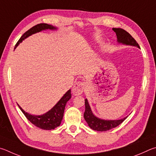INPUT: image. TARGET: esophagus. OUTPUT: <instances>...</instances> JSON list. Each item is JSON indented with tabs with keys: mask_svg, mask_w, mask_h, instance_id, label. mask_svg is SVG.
I'll return each mask as SVG.
<instances>
[{
	"mask_svg": "<svg viewBox=\"0 0 156 156\" xmlns=\"http://www.w3.org/2000/svg\"><path fill=\"white\" fill-rule=\"evenodd\" d=\"M85 83L83 81H78L74 84L73 88V93L75 95H80L83 93Z\"/></svg>",
	"mask_w": 156,
	"mask_h": 156,
	"instance_id": "1",
	"label": "esophagus"
}]
</instances>
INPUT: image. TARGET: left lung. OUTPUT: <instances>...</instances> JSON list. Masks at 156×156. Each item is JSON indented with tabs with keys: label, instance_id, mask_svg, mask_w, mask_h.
I'll use <instances>...</instances> for the list:
<instances>
[{
	"label": "left lung",
	"instance_id": "8db88e82",
	"mask_svg": "<svg viewBox=\"0 0 156 156\" xmlns=\"http://www.w3.org/2000/svg\"><path fill=\"white\" fill-rule=\"evenodd\" d=\"M112 30L116 33L118 43L140 48L138 44L136 42L134 38L125 30L121 28H113ZM85 112L83 114L84 119L88 123V126L92 129L99 131V132H105V131L112 129L119 126L127 117L126 116L120 120H104L98 118L92 113L90 106L87 99H85Z\"/></svg>",
	"mask_w": 156,
	"mask_h": 156
}]
</instances>
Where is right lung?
<instances>
[{"label":"right lung","mask_w":156,"mask_h":156,"mask_svg":"<svg viewBox=\"0 0 156 156\" xmlns=\"http://www.w3.org/2000/svg\"><path fill=\"white\" fill-rule=\"evenodd\" d=\"M47 29L56 30L57 29V28L53 27V25H51V24H48L46 23L38 24L37 25L33 27L32 28L28 30V31H26L22 35L20 40L16 43L14 48L17 47L20 44V43H21L24 39H26L27 37H28L30 35ZM70 98L71 90H68L66 92V94H64V96L60 99V100L56 103V105L53 108L51 109L46 113L42 114V115H32V114L27 113L25 111L23 110V109L18 104V105L21 111L23 112V113L24 114V116H26V118L32 124H34L35 126L42 129L51 130L59 127L60 124H61L63 116H64L65 106L66 105V103L70 99Z\"/></svg>","instance_id":"obj_1"}]
</instances>
